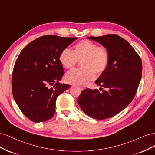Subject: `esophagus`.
<instances>
[{
	"label": "esophagus",
	"mask_w": 155,
	"mask_h": 155,
	"mask_svg": "<svg viewBox=\"0 0 155 155\" xmlns=\"http://www.w3.org/2000/svg\"><path fill=\"white\" fill-rule=\"evenodd\" d=\"M79 88L81 89V90H84V89H85V87H83V86H78Z\"/></svg>",
	"instance_id": "obj_1"
}]
</instances>
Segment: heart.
<instances>
[{
	"instance_id": "b5f03b06",
	"label": "heart",
	"mask_w": 155,
	"mask_h": 155,
	"mask_svg": "<svg viewBox=\"0 0 155 155\" xmlns=\"http://www.w3.org/2000/svg\"><path fill=\"white\" fill-rule=\"evenodd\" d=\"M59 61L67 69L74 68L81 61L80 68L70 70L66 75V81L76 85H85L96 78V73L101 74L109 63L107 50L97 43L88 39L78 42L74 50L64 48L59 54Z\"/></svg>"
}]
</instances>
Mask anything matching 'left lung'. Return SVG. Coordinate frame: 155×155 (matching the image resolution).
Wrapping results in <instances>:
<instances>
[{
  "label": "left lung",
  "mask_w": 155,
  "mask_h": 155,
  "mask_svg": "<svg viewBox=\"0 0 155 155\" xmlns=\"http://www.w3.org/2000/svg\"><path fill=\"white\" fill-rule=\"evenodd\" d=\"M102 45L109 54V63L95 83L106 90L86 88L78 99L82 110L97 120L113 117L133 101L142 74V60L127 41L116 34L87 37Z\"/></svg>",
  "instance_id": "left-lung-1"
}]
</instances>
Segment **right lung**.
Wrapping results in <instances>:
<instances>
[{
    "instance_id": "obj_1",
    "label": "right lung",
    "mask_w": 155,
    "mask_h": 155,
    "mask_svg": "<svg viewBox=\"0 0 155 155\" xmlns=\"http://www.w3.org/2000/svg\"><path fill=\"white\" fill-rule=\"evenodd\" d=\"M76 39L44 35L27 45L18 55L12 73L13 96L31 121L43 122L52 118L58 96L70 88L59 82L64 74L59 58L61 51Z\"/></svg>"
}]
</instances>
